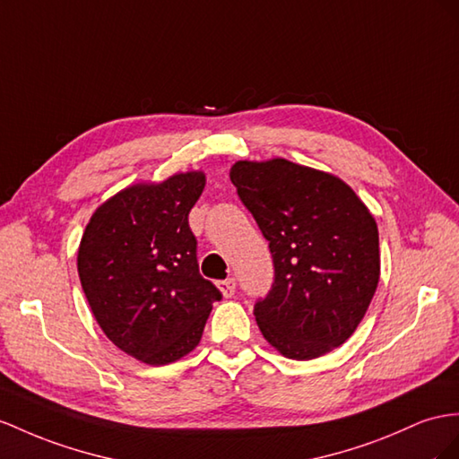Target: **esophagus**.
I'll use <instances>...</instances> for the list:
<instances>
[{"mask_svg": "<svg viewBox=\"0 0 459 459\" xmlns=\"http://www.w3.org/2000/svg\"><path fill=\"white\" fill-rule=\"evenodd\" d=\"M219 290L222 292V297H232L234 290H237V281L234 279H225V281H219Z\"/></svg>", "mask_w": 459, "mask_h": 459, "instance_id": "obj_1", "label": "esophagus"}]
</instances>
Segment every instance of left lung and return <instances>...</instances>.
<instances>
[{
    "mask_svg": "<svg viewBox=\"0 0 459 459\" xmlns=\"http://www.w3.org/2000/svg\"><path fill=\"white\" fill-rule=\"evenodd\" d=\"M230 180L273 257L272 290L254 307L267 343L295 360L343 345L380 279L368 207L337 176L287 159L238 160Z\"/></svg>",
    "mask_w": 459,
    "mask_h": 459,
    "instance_id": "left-lung-1",
    "label": "left lung"
}]
</instances>
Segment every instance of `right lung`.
<instances>
[{
	"instance_id": "1",
	"label": "right lung",
	"mask_w": 459,
	"mask_h": 459,
	"mask_svg": "<svg viewBox=\"0 0 459 459\" xmlns=\"http://www.w3.org/2000/svg\"><path fill=\"white\" fill-rule=\"evenodd\" d=\"M205 187L199 170L134 184L92 213L77 252L89 307L110 342L145 364L186 357L221 300L199 275L187 215Z\"/></svg>"
}]
</instances>
